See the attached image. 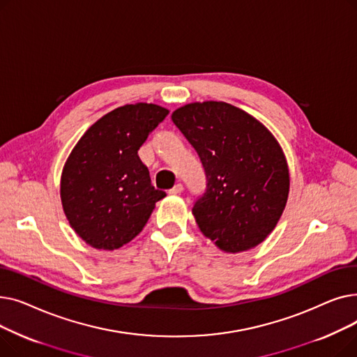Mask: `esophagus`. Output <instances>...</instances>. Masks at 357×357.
Here are the masks:
<instances>
[{"instance_id":"obj_1","label":"esophagus","mask_w":357,"mask_h":357,"mask_svg":"<svg viewBox=\"0 0 357 357\" xmlns=\"http://www.w3.org/2000/svg\"><path fill=\"white\" fill-rule=\"evenodd\" d=\"M182 191H183V185H182V183H176V185L174 186V188H172L171 191H169V194H172V195H179Z\"/></svg>"}]
</instances>
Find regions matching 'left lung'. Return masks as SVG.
I'll use <instances>...</instances> for the list:
<instances>
[{"mask_svg": "<svg viewBox=\"0 0 357 357\" xmlns=\"http://www.w3.org/2000/svg\"><path fill=\"white\" fill-rule=\"evenodd\" d=\"M172 121L207 175V191L192 208L199 230L222 252L256 248L276 227L288 201L282 147L257 119L222 101L179 107Z\"/></svg>", "mask_w": 357, "mask_h": 357, "instance_id": "8db88e82", "label": "left lung"}]
</instances>
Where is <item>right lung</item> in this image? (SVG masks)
Here are the masks:
<instances>
[{
    "instance_id": "right-lung-1",
    "label": "right lung",
    "mask_w": 357,
    "mask_h": 357,
    "mask_svg": "<svg viewBox=\"0 0 357 357\" xmlns=\"http://www.w3.org/2000/svg\"><path fill=\"white\" fill-rule=\"evenodd\" d=\"M169 114L147 102L127 104L93 123L68 156L61 176L63 213L86 245L116 250L146 226L166 194L150 183L137 150Z\"/></svg>"
}]
</instances>
